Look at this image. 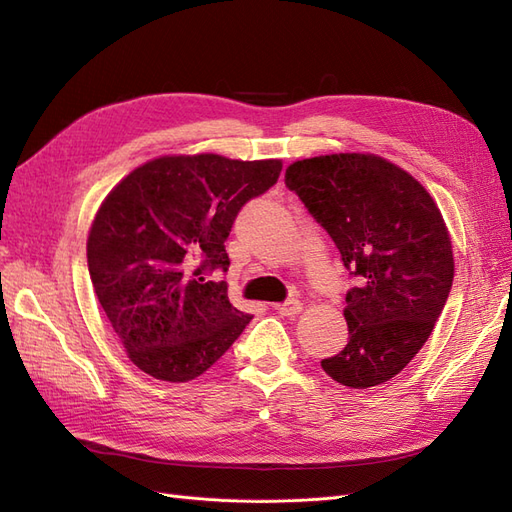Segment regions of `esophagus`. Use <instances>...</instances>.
<instances>
[{
	"label": "esophagus",
	"mask_w": 512,
	"mask_h": 512,
	"mask_svg": "<svg viewBox=\"0 0 512 512\" xmlns=\"http://www.w3.org/2000/svg\"><path fill=\"white\" fill-rule=\"evenodd\" d=\"M273 309L277 314H282V316H297L301 309H303V303L301 301H297V299H290V301H286V303H277V305H273Z\"/></svg>",
	"instance_id": "esophagus-1"
}]
</instances>
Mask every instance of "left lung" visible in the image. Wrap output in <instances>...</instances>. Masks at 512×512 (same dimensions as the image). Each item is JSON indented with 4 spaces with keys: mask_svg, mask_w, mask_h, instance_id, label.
I'll use <instances>...</instances> for the list:
<instances>
[{
    "mask_svg": "<svg viewBox=\"0 0 512 512\" xmlns=\"http://www.w3.org/2000/svg\"><path fill=\"white\" fill-rule=\"evenodd\" d=\"M286 185L359 280L346 294L348 344L322 369L350 389L395 378L425 346L453 286V245L438 205L374 153L299 160L286 168Z\"/></svg>",
    "mask_w": 512,
    "mask_h": 512,
    "instance_id": "left-lung-1",
    "label": "left lung"
}]
</instances>
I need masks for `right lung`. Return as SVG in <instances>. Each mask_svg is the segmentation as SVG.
I'll use <instances>...</instances> for the list:
<instances>
[{
    "mask_svg": "<svg viewBox=\"0 0 512 512\" xmlns=\"http://www.w3.org/2000/svg\"><path fill=\"white\" fill-rule=\"evenodd\" d=\"M280 160L162 156L104 198L87 239L91 284L128 359L164 382L198 378L235 344L250 314L228 301L224 241L241 207L265 194Z\"/></svg>",
    "mask_w": 512,
    "mask_h": 512,
    "instance_id": "obj_1",
    "label": "right lung"
}]
</instances>
